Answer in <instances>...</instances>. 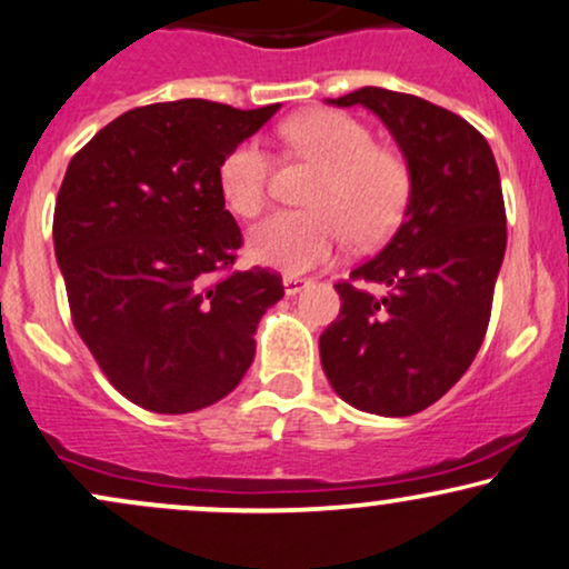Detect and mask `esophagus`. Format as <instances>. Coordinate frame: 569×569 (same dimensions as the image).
Segmentation results:
<instances>
[{
    "label": "esophagus",
    "instance_id": "34e87169",
    "mask_svg": "<svg viewBox=\"0 0 569 569\" xmlns=\"http://www.w3.org/2000/svg\"><path fill=\"white\" fill-rule=\"evenodd\" d=\"M312 280L310 278H299V276H286L283 278V291L286 297H297L299 291H305L307 286H310Z\"/></svg>",
    "mask_w": 569,
    "mask_h": 569
}]
</instances>
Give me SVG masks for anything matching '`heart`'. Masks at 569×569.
<instances>
[{"label":"heart","mask_w":569,"mask_h":569,"mask_svg":"<svg viewBox=\"0 0 569 569\" xmlns=\"http://www.w3.org/2000/svg\"><path fill=\"white\" fill-rule=\"evenodd\" d=\"M299 156L323 167L310 211H276L249 232L257 262L283 272L326 264L350 243H376L395 230L410 198V169L395 150L376 146L371 129L339 111H310L283 127ZM272 159L259 140H243L222 156L217 184L232 214L251 219L270 196Z\"/></svg>","instance_id":"b5f03b06"}]
</instances>
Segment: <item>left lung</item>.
<instances>
[{
	"label": "left lung",
	"instance_id": "1",
	"mask_svg": "<svg viewBox=\"0 0 569 569\" xmlns=\"http://www.w3.org/2000/svg\"><path fill=\"white\" fill-rule=\"evenodd\" d=\"M328 102L385 121L408 161L410 198L385 249L337 283L341 312L320 333V362L352 408L413 416L467 373L488 331L506 251L501 177L488 140L435 102L381 87Z\"/></svg>",
	"mask_w": 569,
	"mask_h": 569
}]
</instances>
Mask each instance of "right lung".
<instances>
[{"mask_svg": "<svg viewBox=\"0 0 569 569\" xmlns=\"http://www.w3.org/2000/svg\"><path fill=\"white\" fill-rule=\"evenodd\" d=\"M278 108L238 111L211 100L132 108L68 163L52 236L71 318L134 406L207 408L254 360L259 318L283 297V283L262 267L230 272L243 238L219 196L217 167Z\"/></svg>", "mask_w": 569, "mask_h": 569, "instance_id": "right-lung-1", "label": "right lung"}]
</instances>
